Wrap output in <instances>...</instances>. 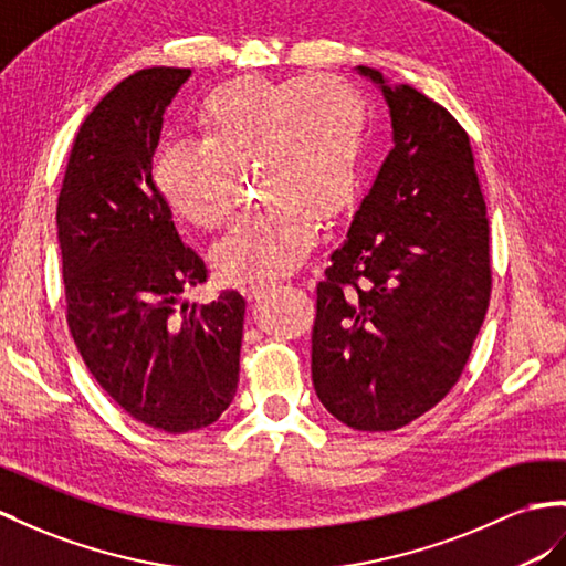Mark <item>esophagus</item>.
Here are the masks:
<instances>
[{
    "instance_id": "34e87169",
    "label": "esophagus",
    "mask_w": 566,
    "mask_h": 566,
    "mask_svg": "<svg viewBox=\"0 0 566 566\" xmlns=\"http://www.w3.org/2000/svg\"><path fill=\"white\" fill-rule=\"evenodd\" d=\"M272 286H274V284H270V282H253V284H245V286L241 289V294H243L245 298H260V296H265Z\"/></svg>"
}]
</instances>
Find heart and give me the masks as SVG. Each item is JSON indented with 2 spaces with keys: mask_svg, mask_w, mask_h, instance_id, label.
<instances>
[{
  "mask_svg": "<svg viewBox=\"0 0 566 566\" xmlns=\"http://www.w3.org/2000/svg\"><path fill=\"white\" fill-rule=\"evenodd\" d=\"M196 126L198 143L171 140L155 157L153 181L167 208L202 231L220 229L245 169L265 200L212 251L222 280L292 272L311 251L317 220L329 224L354 206L368 103L346 78L241 76L200 99Z\"/></svg>",
  "mask_w": 566,
  "mask_h": 566,
  "instance_id": "b5f03b06",
  "label": "heart"
}]
</instances>
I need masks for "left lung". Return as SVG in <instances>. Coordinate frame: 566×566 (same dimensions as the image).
I'll return each mask as SVG.
<instances>
[{
  "label": "left lung",
  "mask_w": 566,
  "mask_h": 566,
  "mask_svg": "<svg viewBox=\"0 0 566 566\" xmlns=\"http://www.w3.org/2000/svg\"><path fill=\"white\" fill-rule=\"evenodd\" d=\"M378 83L395 148L317 284L311 370L354 430L416 421L461 378L490 306V222L469 134L411 85Z\"/></svg>",
  "instance_id": "left-lung-1"
}]
</instances>
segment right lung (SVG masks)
<instances>
[{"mask_svg": "<svg viewBox=\"0 0 566 566\" xmlns=\"http://www.w3.org/2000/svg\"><path fill=\"white\" fill-rule=\"evenodd\" d=\"M191 69H140L83 119L56 200L66 323L97 385L155 430L214 423L237 395L243 296H181L208 268L153 181L163 114Z\"/></svg>", "mask_w": 566, "mask_h": 566, "instance_id": "obj_1", "label": "right lung"}]
</instances>
